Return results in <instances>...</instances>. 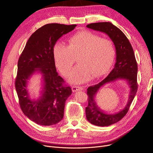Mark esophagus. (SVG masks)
I'll return each mask as SVG.
<instances>
[{
    "mask_svg": "<svg viewBox=\"0 0 153 153\" xmlns=\"http://www.w3.org/2000/svg\"><path fill=\"white\" fill-rule=\"evenodd\" d=\"M83 88L82 87H79V86H73L72 87V90L73 92H76L77 91H80L82 90Z\"/></svg>",
    "mask_w": 153,
    "mask_h": 153,
    "instance_id": "1",
    "label": "esophagus"
}]
</instances>
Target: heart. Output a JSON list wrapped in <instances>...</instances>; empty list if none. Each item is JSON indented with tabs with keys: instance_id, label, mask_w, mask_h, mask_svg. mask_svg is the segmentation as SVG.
<instances>
[{
	"instance_id": "obj_1",
	"label": "heart",
	"mask_w": 153,
	"mask_h": 153,
	"mask_svg": "<svg viewBox=\"0 0 153 153\" xmlns=\"http://www.w3.org/2000/svg\"><path fill=\"white\" fill-rule=\"evenodd\" d=\"M55 63L60 72L67 76L77 57L78 65L69 74V80L81 84L104 74L115 57L112 40L101 38L89 30H82L68 39V46L58 43L53 49Z\"/></svg>"
}]
</instances>
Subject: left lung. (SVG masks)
<instances>
[{"instance_id": "1", "label": "left lung", "mask_w": 153, "mask_h": 153, "mask_svg": "<svg viewBox=\"0 0 153 153\" xmlns=\"http://www.w3.org/2000/svg\"><path fill=\"white\" fill-rule=\"evenodd\" d=\"M87 27L107 35L112 39L116 49V63L112 71L99 84L87 89L88 106L85 108L87 120L98 126H108L121 120L128 112L138 88L137 82V63L132 47L129 39L117 27L109 22L88 24ZM118 79L126 81L130 87L127 105L119 112L107 114L96 103L95 97L101 87Z\"/></svg>"}]
</instances>
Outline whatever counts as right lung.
<instances>
[{"instance_id": "right-lung-1", "label": "right lung", "mask_w": 153, "mask_h": 153, "mask_svg": "<svg viewBox=\"0 0 153 153\" xmlns=\"http://www.w3.org/2000/svg\"><path fill=\"white\" fill-rule=\"evenodd\" d=\"M76 27L53 23L40 27L27 41L19 59L15 87L19 105L24 115L38 124L51 126L63 118L65 102L72 90L63 85L64 80L56 71L53 47L60 37ZM35 73L42 76V87L41 96L32 100L27 86Z\"/></svg>"}]
</instances>
